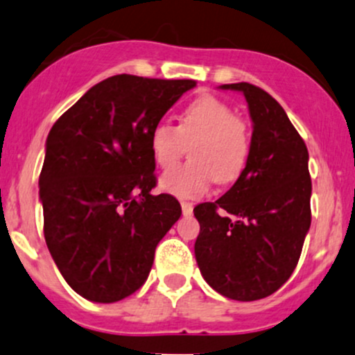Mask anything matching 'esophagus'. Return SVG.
Wrapping results in <instances>:
<instances>
[{
    "label": "esophagus",
    "mask_w": 355,
    "mask_h": 355,
    "mask_svg": "<svg viewBox=\"0 0 355 355\" xmlns=\"http://www.w3.org/2000/svg\"><path fill=\"white\" fill-rule=\"evenodd\" d=\"M180 206H182V212H184V216L192 214V211H193L192 204H190V202H180Z\"/></svg>",
    "instance_id": "esophagus-1"
}]
</instances>
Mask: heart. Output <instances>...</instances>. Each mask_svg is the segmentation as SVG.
Wrapping results in <instances>:
<instances>
[{
	"label": "heart",
	"instance_id": "1",
	"mask_svg": "<svg viewBox=\"0 0 355 355\" xmlns=\"http://www.w3.org/2000/svg\"><path fill=\"white\" fill-rule=\"evenodd\" d=\"M190 146L185 165L166 171L159 187L182 199L202 197L211 182L238 180L250 156V130L233 109L214 95H202L182 112L178 125L158 122L149 134V151L159 168L168 170Z\"/></svg>",
	"mask_w": 355,
	"mask_h": 355
}]
</instances>
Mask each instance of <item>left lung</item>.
<instances>
[{
  "mask_svg": "<svg viewBox=\"0 0 355 355\" xmlns=\"http://www.w3.org/2000/svg\"><path fill=\"white\" fill-rule=\"evenodd\" d=\"M245 95L253 122L243 173L216 202L196 206V260L214 291L257 301L279 289L297 266L311 225L308 149L266 89L223 85Z\"/></svg>",
  "mask_w": 355,
  "mask_h": 355,
  "instance_id": "1",
  "label": "left lung"
}]
</instances>
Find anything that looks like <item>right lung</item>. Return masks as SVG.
<instances>
[{
    "label": "right lung",
    "instance_id": "right-lung-1",
    "mask_svg": "<svg viewBox=\"0 0 355 355\" xmlns=\"http://www.w3.org/2000/svg\"><path fill=\"white\" fill-rule=\"evenodd\" d=\"M193 80L117 74L92 87L52 125L39 178L44 236L64 281L115 303L146 282L180 202L153 196L149 134Z\"/></svg>",
    "mask_w": 355,
    "mask_h": 355
}]
</instances>
